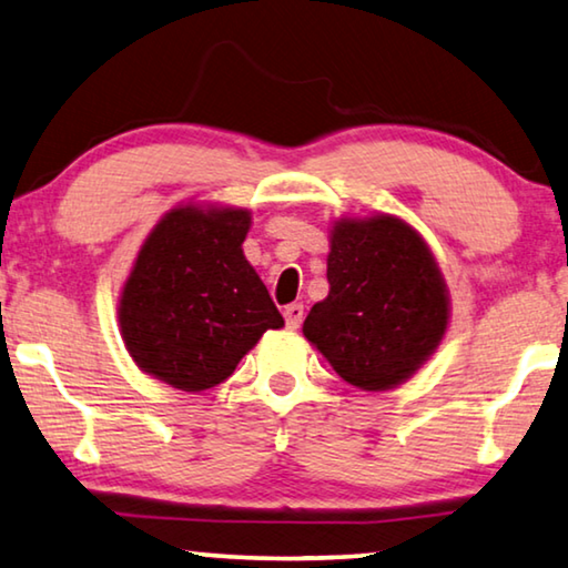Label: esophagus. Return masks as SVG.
Segmentation results:
<instances>
[{
	"instance_id": "obj_1",
	"label": "esophagus",
	"mask_w": 568,
	"mask_h": 568,
	"mask_svg": "<svg viewBox=\"0 0 568 568\" xmlns=\"http://www.w3.org/2000/svg\"><path fill=\"white\" fill-rule=\"evenodd\" d=\"M283 316H285L287 328L295 331V328L301 326V321H303V305H301V303H291V305H285Z\"/></svg>"
}]
</instances>
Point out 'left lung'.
Segmentation results:
<instances>
[{"instance_id": "8db88e82", "label": "left lung", "mask_w": 568, "mask_h": 568, "mask_svg": "<svg viewBox=\"0 0 568 568\" xmlns=\"http://www.w3.org/2000/svg\"><path fill=\"white\" fill-rule=\"evenodd\" d=\"M328 247L331 291L311 308L303 336L356 389H394L443 344V270L425 237L386 212L333 220Z\"/></svg>"}]
</instances>
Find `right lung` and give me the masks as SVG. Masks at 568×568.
Segmentation results:
<instances>
[{
    "label": "right lung",
    "mask_w": 568,
    "mask_h": 568,
    "mask_svg": "<svg viewBox=\"0 0 568 568\" xmlns=\"http://www.w3.org/2000/svg\"><path fill=\"white\" fill-rule=\"evenodd\" d=\"M252 212L217 202L176 204L149 232L119 298L125 351L143 374L204 392L285 321L242 242Z\"/></svg>",
    "instance_id": "1"
}]
</instances>
